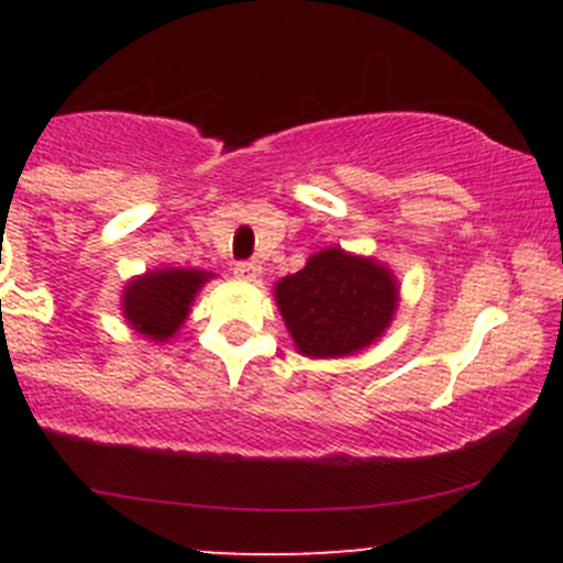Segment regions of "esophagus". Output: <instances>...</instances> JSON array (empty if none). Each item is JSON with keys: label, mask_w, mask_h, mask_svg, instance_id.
Here are the masks:
<instances>
[{"label": "esophagus", "mask_w": 563, "mask_h": 563, "mask_svg": "<svg viewBox=\"0 0 563 563\" xmlns=\"http://www.w3.org/2000/svg\"><path fill=\"white\" fill-rule=\"evenodd\" d=\"M258 275H261V266L253 264V261H240V264H234V277H236V280L253 283Z\"/></svg>", "instance_id": "obj_1"}]
</instances>
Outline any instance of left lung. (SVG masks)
<instances>
[{"instance_id": "1", "label": "left lung", "mask_w": 563, "mask_h": 563, "mask_svg": "<svg viewBox=\"0 0 563 563\" xmlns=\"http://www.w3.org/2000/svg\"><path fill=\"white\" fill-rule=\"evenodd\" d=\"M275 302L294 349L310 360H343L384 338L400 308V283L384 261L323 247L275 283Z\"/></svg>"}]
</instances>
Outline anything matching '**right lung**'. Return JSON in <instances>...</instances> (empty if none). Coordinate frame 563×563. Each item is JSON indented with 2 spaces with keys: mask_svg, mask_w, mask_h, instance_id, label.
I'll return each instance as SVG.
<instances>
[{
  "mask_svg": "<svg viewBox=\"0 0 563 563\" xmlns=\"http://www.w3.org/2000/svg\"><path fill=\"white\" fill-rule=\"evenodd\" d=\"M214 277V272L157 266L135 275L122 288L124 321L141 338L152 343H168L190 316L198 291Z\"/></svg>",
  "mask_w": 563,
  "mask_h": 563,
  "instance_id": "add662e5",
  "label": "right lung"
}]
</instances>
